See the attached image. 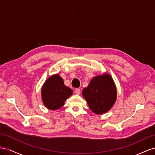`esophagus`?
I'll return each mask as SVG.
<instances>
[{
  "label": "esophagus",
  "instance_id": "1",
  "mask_svg": "<svg viewBox=\"0 0 155 155\" xmlns=\"http://www.w3.org/2000/svg\"><path fill=\"white\" fill-rule=\"evenodd\" d=\"M80 92H81L80 89L76 88V90H75V94H77V95H79V94H80Z\"/></svg>",
  "mask_w": 155,
  "mask_h": 155
}]
</instances>
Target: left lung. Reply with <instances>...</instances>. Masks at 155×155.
Listing matches in <instances>:
<instances>
[{"instance_id": "1", "label": "left lung", "mask_w": 155, "mask_h": 155, "mask_svg": "<svg viewBox=\"0 0 155 155\" xmlns=\"http://www.w3.org/2000/svg\"><path fill=\"white\" fill-rule=\"evenodd\" d=\"M82 95L94 113H105L116 101L117 91L113 79L107 73L95 76L83 89Z\"/></svg>"}]
</instances>
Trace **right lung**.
Returning a JSON list of instances; mask_svg holds the SVG:
<instances>
[{
	"instance_id": "add662e5",
	"label": "right lung",
	"mask_w": 155,
	"mask_h": 155,
	"mask_svg": "<svg viewBox=\"0 0 155 155\" xmlns=\"http://www.w3.org/2000/svg\"><path fill=\"white\" fill-rule=\"evenodd\" d=\"M73 93L70 88L65 86L63 78L56 74L49 77L41 88V96L44 105L47 109L55 110L64 105Z\"/></svg>"
}]
</instances>
